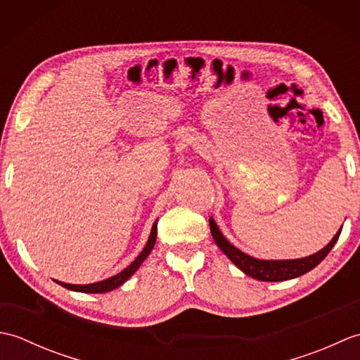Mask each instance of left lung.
<instances>
[{
    "label": "left lung",
    "mask_w": 360,
    "mask_h": 360,
    "mask_svg": "<svg viewBox=\"0 0 360 360\" xmlns=\"http://www.w3.org/2000/svg\"><path fill=\"white\" fill-rule=\"evenodd\" d=\"M210 224V232L213 240H215L217 246L224 252L229 257V259L241 269L244 274L249 275V277L259 280V281H283V280H290L295 277H300V275L309 272L311 269L322 262V259L330 254V250L339 240L340 231L334 235V238L326 244V246L319 250L317 254H312L304 258H297V259H258L254 257H249L244 254L240 249L232 246L231 243L226 240V236L221 233L217 223L213 218L209 219Z\"/></svg>",
    "instance_id": "obj_1"
}]
</instances>
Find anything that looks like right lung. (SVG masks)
Returning <instances> with one entry per match:
<instances>
[{
  "label": "right lung",
  "mask_w": 360,
  "mask_h": 360,
  "mask_svg": "<svg viewBox=\"0 0 360 360\" xmlns=\"http://www.w3.org/2000/svg\"><path fill=\"white\" fill-rule=\"evenodd\" d=\"M156 235H158V223L153 224L151 227V233L148 236V241L145 244L143 250L139 254L134 262L129 264L128 267H125L124 271L119 272L117 275H114V277H110L106 280L102 281H97V283H91V285H70V283H63V281H57L58 285H62L66 289H71V290H77V292H88V294H102V292H110V290L119 288L120 285H124V283L131 277V275L139 269V266L143 263V259L150 255V252L155 248V243H156Z\"/></svg>",
  "instance_id": "1"
}]
</instances>
